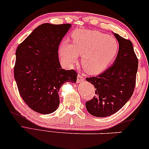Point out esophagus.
I'll return each instance as SVG.
<instances>
[{
  "label": "esophagus",
  "mask_w": 149,
  "mask_h": 149,
  "mask_svg": "<svg viewBox=\"0 0 149 149\" xmlns=\"http://www.w3.org/2000/svg\"><path fill=\"white\" fill-rule=\"evenodd\" d=\"M84 80L85 78L82 76V75L79 74L78 76H77V83H81L83 81H84Z\"/></svg>",
  "instance_id": "34e87169"
}]
</instances>
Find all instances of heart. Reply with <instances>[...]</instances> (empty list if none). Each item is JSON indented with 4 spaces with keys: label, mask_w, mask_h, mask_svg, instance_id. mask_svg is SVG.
<instances>
[{
    "label": "heart",
    "mask_w": 149,
    "mask_h": 149,
    "mask_svg": "<svg viewBox=\"0 0 149 149\" xmlns=\"http://www.w3.org/2000/svg\"><path fill=\"white\" fill-rule=\"evenodd\" d=\"M72 44L63 42L59 53L63 62L72 65L77 55L86 72L96 74L105 70L115 60L119 52V44L112 36L91 30H78L72 35Z\"/></svg>",
    "instance_id": "obj_1"
}]
</instances>
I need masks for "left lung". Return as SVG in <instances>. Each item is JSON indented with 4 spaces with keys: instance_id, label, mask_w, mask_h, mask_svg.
Returning a JSON list of instances; mask_svg holds the SVG:
<instances>
[{
    "instance_id": "1",
    "label": "left lung",
    "mask_w": 149,
    "mask_h": 149,
    "mask_svg": "<svg viewBox=\"0 0 149 149\" xmlns=\"http://www.w3.org/2000/svg\"><path fill=\"white\" fill-rule=\"evenodd\" d=\"M114 36L119 43V52L113 64L98 76L86 78L96 90L86 107L96 117H107L117 112L130 99L136 86L138 60L133 44L118 34Z\"/></svg>"
}]
</instances>
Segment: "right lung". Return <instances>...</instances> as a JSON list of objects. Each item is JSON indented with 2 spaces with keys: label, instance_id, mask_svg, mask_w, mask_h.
<instances>
[{
  "label": "right lung",
  "instance_id": "right-lung-1",
  "mask_svg": "<svg viewBox=\"0 0 149 149\" xmlns=\"http://www.w3.org/2000/svg\"><path fill=\"white\" fill-rule=\"evenodd\" d=\"M70 24L44 23L33 32L15 51L14 78L20 95L33 111L49 114L59 105V88L75 83L77 73L61 68L58 48Z\"/></svg>",
  "mask_w": 149,
  "mask_h": 149
}]
</instances>
